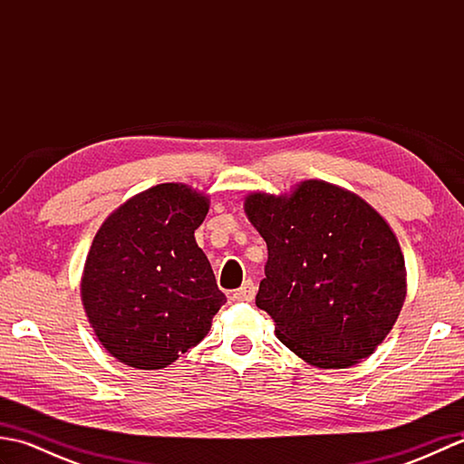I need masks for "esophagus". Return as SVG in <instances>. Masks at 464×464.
Listing matches in <instances>:
<instances>
[{
  "mask_svg": "<svg viewBox=\"0 0 464 464\" xmlns=\"http://www.w3.org/2000/svg\"><path fill=\"white\" fill-rule=\"evenodd\" d=\"M255 293H257V287H255V283L249 279V281H245L241 287L233 293V297L237 301H251L255 297Z\"/></svg>",
  "mask_w": 464,
  "mask_h": 464,
  "instance_id": "1",
  "label": "esophagus"
}]
</instances>
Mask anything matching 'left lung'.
Listing matches in <instances>:
<instances>
[{"label":"left lung","instance_id":"left-lung-1","mask_svg":"<svg viewBox=\"0 0 464 464\" xmlns=\"http://www.w3.org/2000/svg\"><path fill=\"white\" fill-rule=\"evenodd\" d=\"M245 213L267 243L255 303L279 341L321 369L372 354L407 295L405 259L387 221L361 197L313 179L289 197L253 193Z\"/></svg>","mask_w":464,"mask_h":464}]
</instances>
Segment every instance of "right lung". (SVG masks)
<instances>
[{
    "instance_id": "1",
    "label": "right lung",
    "mask_w": 464,
    "mask_h": 464,
    "mask_svg": "<svg viewBox=\"0 0 464 464\" xmlns=\"http://www.w3.org/2000/svg\"><path fill=\"white\" fill-rule=\"evenodd\" d=\"M207 211V197L163 183L131 197L95 235L83 307L97 339L130 367L163 369L179 359L227 301L195 243Z\"/></svg>"
}]
</instances>
